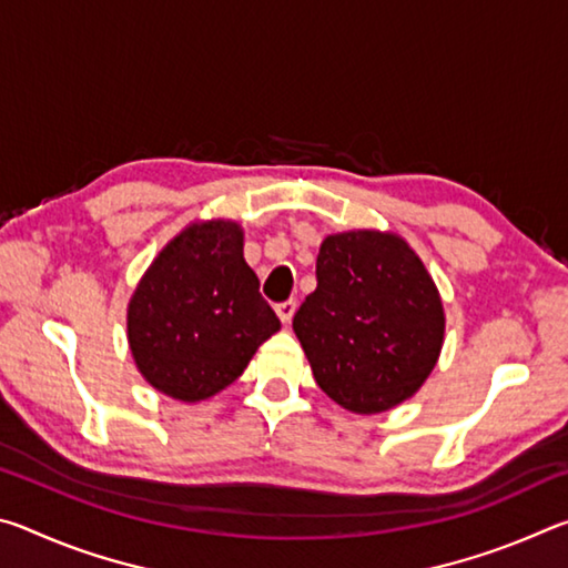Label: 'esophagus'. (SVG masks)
<instances>
[{"mask_svg":"<svg viewBox=\"0 0 568 568\" xmlns=\"http://www.w3.org/2000/svg\"><path fill=\"white\" fill-rule=\"evenodd\" d=\"M295 307H297V303H295V301H283V303H277V305H275L277 318H281L283 323H291V321H293Z\"/></svg>","mask_w":568,"mask_h":568,"instance_id":"34e87169","label":"esophagus"}]
</instances>
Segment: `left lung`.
I'll use <instances>...</instances> for the list:
<instances>
[{"mask_svg": "<svg viewBox=\"0 0 568 568\" xmlns=\"http://www.w3.org/2000/svg\"><path fill=\"white\" fill-rule=\"evenodd\" d=\"M318 287L293 331L323 393L353 413H383L416 393L444 345V303L406 240L351 230L323 240Z\"/></svg>", "mask_w": 568, "mask_h": 568, "instance_id": "8db88e82", "label": "left lung"}]
</instances>
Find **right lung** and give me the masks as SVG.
<instances>
[{
    "instance_id": "add662e5",
    "label": "right lung",
    "mask_w": 568,
    "mask_h": 568,
    "mask_svg": "<svg viewBox=\"0 0 568 568\" xmlns=\"http://www.w3.org/2000/svg\"><path fill=\"white\" fill-rule=\"evenodd\" d=\"M281 331L230 220L192 223L162 247L128 305V341L152 388L185 403L227 388Z\"/></svg>"
}]
</instances>
